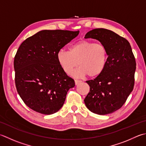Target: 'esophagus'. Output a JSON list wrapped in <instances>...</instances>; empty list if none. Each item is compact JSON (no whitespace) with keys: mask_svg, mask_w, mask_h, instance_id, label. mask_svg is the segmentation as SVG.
<instances>
[{"mask_svg":"<svg viewBox=\"0 0 146 146\" xmlns=\"http://www.w3.org/2000/svg\"><path fill=\"white\" fill-rule=\"evenodd\" d=\"M75 85H78L80 83H81V80H75Z\"/></svg>","mask_w":146,"mask_h":146,"instance_id":"obj_1","label":"esophagus"}]
</instances>
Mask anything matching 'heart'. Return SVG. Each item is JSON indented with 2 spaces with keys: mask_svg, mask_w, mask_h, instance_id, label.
<instances>
[{
  "mask_svg": "<svg viewBox=\"0 0 146 146\" xmlns=\"http://www.w3.org/2000/svg\"><path fill=\"white\" fill-rule=\"evenodd\" d=\"M109 52L104 44L82 40L74 43L69 48V52L60 50L57 54V59L64 72L70 74L77 65L79 68L73 75L88 77L101 75L106 66Z\"/></svg>",
  "mask_w": 146,
  "mask_h": 146,
  "instance_id": "1",
  "label": "heart"
}]
</instances>
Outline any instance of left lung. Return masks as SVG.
I'll return each mask as SVG.
<instances>
[{
	"instance_id": "1",
	"label": "left lung",
	"mask_w": 146,
	"mask_h": 146,
	"mask_svg": "<svg viewBox=\"0 0 146 146\" xmlns=\"http://www.w3.org/2000/svg\"><path fill=\"white\" fill-rule=\"evenodd\" d=\"M85 38L101 42L107 47L109 58L101 75L86 81L90 91L84 102L94 113H112L122 107L134 87L136 61L132 47L126 38L104 28L88 31Z\"/></svg>"
}]
</instances>
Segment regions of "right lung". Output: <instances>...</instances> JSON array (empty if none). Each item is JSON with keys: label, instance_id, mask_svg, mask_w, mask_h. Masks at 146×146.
I'll return each instance as SVG.
<instances>
[{"label": "right lung", "instance_id": "obj_1", "mask_svg": "<svg viewBox=\"0 0 146 146\" xmlns=\"http://www.w3.org/2000/svg\"><path fill=\"white\" fill-rule=\"evenodd\" d=\"M79 31L42 30L23 42L14 59L15 84L25 104L44 115L58 111L75 81L60 66L57 54Z\"/></svg>", "mask_w": 146, "mask_h": 146}]
</instances>
